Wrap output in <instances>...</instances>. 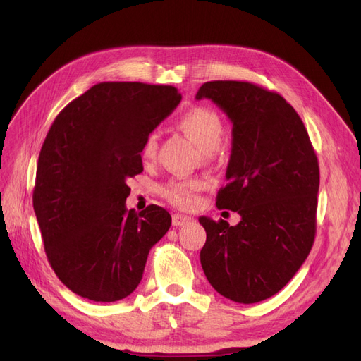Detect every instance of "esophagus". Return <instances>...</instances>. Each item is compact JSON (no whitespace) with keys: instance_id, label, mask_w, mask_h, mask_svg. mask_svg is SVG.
Listing matches in <instances>:
<instances>
[{"instance_id":"34e87169","label":"esophagus","mask_w":361,"mask_h":361,"mask_svg":"<svg viewBox=\"0 0 361 361\" xmlns=\"http://www.w3.org/2000/svg\"><path fill=\"white\" fill-rule=\"evenodd\" d=\"M191 220H192L191 216L182 215V214H174V215H173V218H171V224H173L174 227H180V226L188 224Z\"/></svg>"}]
</instances>
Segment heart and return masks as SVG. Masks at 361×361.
I'll list each match as a JSON object with an SVG mask.
<instances>
[{
	"mask_svg": "<svg viewBox=\"0 0 361 361\" xmlns=\"http://www.w3.org/2000/svg\"><path fill=\"white\" fill-rule=\"evenodd\" d=\"M178 126L187 134L188 138L197 145L202 152L211 155L220 147L224 137V125L215 111L204 106H192L178 118ZM157 154V134L149 133L140 145V157L145 161L155 158ZM206 187V182L200 178L171 179L164 185L162 195L171 204L180 209H191L199 200V192Z\"/></svg>",
	"mask_w": 361,
	"mask_h": 361,
	"instance_id": "1",
	"label": "heart"
}]
</instances>
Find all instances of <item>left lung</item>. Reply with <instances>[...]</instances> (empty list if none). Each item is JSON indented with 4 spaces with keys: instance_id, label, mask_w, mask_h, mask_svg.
I'll return each mask as SVG.
<instances>
[{
    "instance_id": "obj_1",
    "label": "left lung",
    "mask_w": 361,
    "mask_h": 361,
    "mask_svg": "<svg viewBox=\"0 0 361 361\" xmlns=\"http://www.w3.org/2000/svg\"><path fill=\"white\" fill-rule=\"evenodd\" d=\"M207 97L232 120L227 185L218 209L235 211L231 226L200 216L206 279L235 302L264 301L285 288L307 259L316 235L319 164L301 117L276 92L247 81L204 82Z\"/></svg>"
}]
</instances>
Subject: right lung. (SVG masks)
<instances>
[{
  "label": "right lung",
  "instance_id": "obj_1",
  "mask_svg": "<svg viewBox=\"0 0 361 361\" xmlns=\"http://www.w3.org/2000/svg\"><path fill=\"white\" fill-rule=\"evenodd\" d=\"M173 85H93L54 120L39 155L32 206L51 268L72 292L118 301L140 285L150 248L170 214L125 202L126 180L143 171L140 145L179 105Z\"/></svg>",
  "mask_w": 361,
  "mask_h": 361
}]
</instances>
